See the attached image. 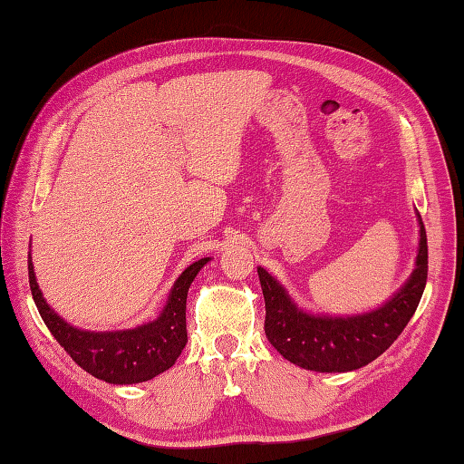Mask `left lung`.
Returning a JSON list of instances; mask_svg holds the SVG:
<instances>
[{
  "mask_svg": "<svg viewBox=\"0 0 464 464\" xmlns=\"http://www.w3.org/2000/svg\"><path fill=\"white\" fill-rule=\"evenodd\" d=\"M257 276L266 299V336L281 356L314 372L358 370L386 353L421 301L427 284L425 226L420 217L413 274L398 293L370 313L353 317L311 314L299 309L285 287L264 267H257Z\"/></svg>",
  "mask_w": 464,
  "mask_h": 464,
  "instance_id": "obj_1",
  "label": "left lung"
}]
</instances>
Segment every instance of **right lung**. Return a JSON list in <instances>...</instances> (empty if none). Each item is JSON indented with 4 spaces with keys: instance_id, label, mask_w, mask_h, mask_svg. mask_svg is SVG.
Returning a JSON list of instances; mask_svg holds the SVG:
<instances>
[{
    "instance_id": "obj_1",
    "label": "right lung",
    "mask_w": 464,
    "mask_h": 464,
    "mask_svg": "<svg viewBox=\"0 0 464 464\" xmlns=\"http://www.w3.org/2000/svg\"><path fill=\"white\" fill-rule=\"evenodd\" d=\"M210 262L202 257L190 264L169 291V299L157 319L126 331H82L59 317L44 301L33 271L29 254V287L41 319L47 324L74 362L108 383H140L169 370L187 344V293L200 267Z\"/></svg>"
}]
</instances>
